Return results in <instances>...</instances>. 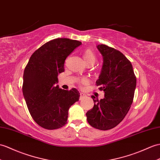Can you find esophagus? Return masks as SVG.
Instances as JSON below:
<instances>
[{
  "label": "esophagus",
  "instance_id": "34e87169",
  "mask_svg": "<svg viewBox=\"0 0 160 160\" xmlns=\"http://www.w3.org/2000/svg\"><path fill=\"white\" fill-rule=\"evenodd\" d=\"M86 95L82 93V92H80V99H82V98H84V97H86Z\"/></svg>",
  "mask_w": 160,
  "mask_h": 160
}]
</instances>
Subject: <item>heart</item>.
<instances>
[{"mask_svg": "<svg viewBox=\"0 0 160 160\" xmlns=\"http://www.w3.org/2000/svg\"><path fill=\"white\" fill-rule=\"evenodd\" d=\"M83 58L84 59L85 62H86L88 65H93L96 61V56L93 51L92 50L86 49L83 52ZM77 82L80 85L81 84H87L88 83V80L86 78H78L77 79Z\"/></svg>", "mask_w": 160, "mask_h": 160, "instance_id": "heart-1", "label": "heart"}]
</instances>
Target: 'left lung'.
Returning a JSON list of instances; mask_svg holds the SVG:
<instances>
[{
	"mask_svg": "<svg viewBox=\"0 0 160 160\" xmlns=\"http://www.w3.org/2000/svg\"><path fill=\"white\" fill-rule=\"evenodd\" d=\"M103 58L101 74L96 82L104 98L92 95L95 105L87 112V121L100 130L112 129L125 118L133 102L136 77L131 62L113 48L103 44L97 46Z\"/></svg>",
	"mask_w": 160,
	"mask_h": 160,
	"instance_id": "1",
	"label": "left lung"
}]
</instances>
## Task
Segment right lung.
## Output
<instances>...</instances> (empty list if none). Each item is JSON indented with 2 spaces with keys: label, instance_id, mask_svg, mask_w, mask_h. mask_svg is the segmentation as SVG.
Here are the masks:
<instances>
[{
  "label": "right lung",
  "instance_id": "1",
  "mask_svg": "<svg viewBox=\"0 0 160 160\" xmlns=\"http://www.w3.org/2000/svg\"><path fill=\"white\" fill-rule=\"evenodd\" d=\"M81 44L68 38L51 40L31 55L24 69L22 92L25 101L33 120L44 129L63 127L69 108L79 100L77 89L64 90L57 84L58 73L65 71L66 58Z\"/></svg>",
  "mask_w": 160,
  "mask_h": 160
}]
</instances>
